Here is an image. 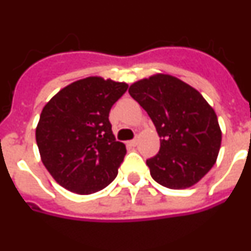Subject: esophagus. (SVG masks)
<instances>
[{"label":"esophagus","instance_id":"1","mask_svg":"<svg viewBox=\"0 0 251 251\" xmlns=\"http://www.w3.org/2000/svg\"><path fill=\"white\" fill-rule=\"evenodd\" d=\"M137 143H138V141H137V138H134V139H132V141L128 142V145L132 146V147H134V146H137Z\"/></svg>","mask_w":251,"mask_h":251}]
</instances>
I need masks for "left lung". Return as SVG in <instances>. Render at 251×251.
Listing matches in <instances>:
<instances>
[{
    "label": "left lung",
    "mask_w": 251,
    "mask_h": 251,
    "mask_svg": "<svg viewBox=\"0 0 251 251\" xmlns=\"http://www.w3.org/2000/svg\"><path fill=\"white\" fill-rule=\"evenodd\" d=\"M129 94L150 115L161 138L158 153L146 161L152 178L172 190L199 182L220 151L214 109L196 89L171 75L137 81Z\"/></svg>",
    "instance_id": "8db88e82"
}]
</instances>
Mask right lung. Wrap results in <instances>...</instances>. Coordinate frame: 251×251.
<instances>
[{
	"label": "right lung",
	"instance_id": "add662e5",
	"mask_svg": "<svg viewBox=\"0 0 251 251\" xmlns=\"http://www.w3.org/2000/svg\"><path fill=\"white\" fill-rule=\"evenodd\" d=\"M126 83L92 76L60 90L44 106L36 143L46 170L59 185L79 195L103 190L118 175L126 146L109 122Z\"/></svg>",
	"mask_w": 251,
	"mask_h": 251
}]
</instances>
